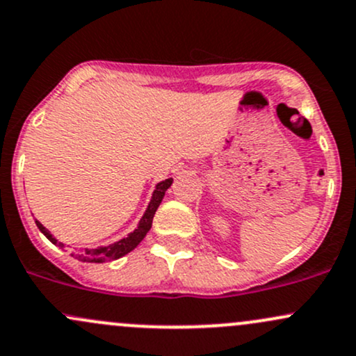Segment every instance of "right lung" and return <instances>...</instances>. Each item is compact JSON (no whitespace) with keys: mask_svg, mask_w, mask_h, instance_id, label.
Returning a JSON list of instances; mask_svg holds the SVG:
<instances>
[{"mask_svg":"<svg viewBox=\"0 0 356 356\" xmlns=\"http://www.w3.org/2000/svg\"><path fill=\"white\" fill-rule=\"evenodd\" d=\"M171 183H173V178H166L154 186V191H153V195H151V200H149V203H147L141 220L138 222V227H136L131 234H127V237H122L121 241L109 243V245L92 247V249H83V250H81V252H72L70 254L72 257L79 259V261H82V262H95V264H101V262L115 261V259H121L122 255L129 254L131 250L136 249V247L139 245V242H141L143 238L146 237L147 232H149L151 225H153L154 213H156L159 203H161V200H163V197H165L166 190L171 186ZM35 223H37L40 232H42V234L45 235V237L49 238L54 245L63 249V243L58 242L57 238L50 234L49 229H45V227H43L38 220H35Z\"/></svg>","mask_w":356,"mask_h":356,"instance_id":"obj_1","label":"right lung"}]
</instances>
